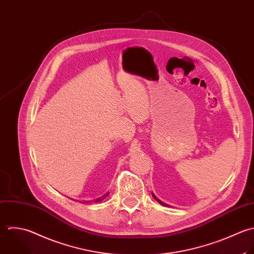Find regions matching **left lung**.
<instances>
[{"instance_id":"8db88e82","label":"left lung","mask_w":254,"mask_h":254,"mask_svg":"<svg viewBox=\"0 0 254 254\" xmlns=\"http://www.w3.org/2000/svg\"><path fill=\"white\" fill-rule=\"evenodd\" d=\"M152 196H153V198H155V199H156V201H157L159 204H161L162 206H167V204H163V203H162L160 200H158V199H157V198L154 196V194H153V193H152Z\"/></svg>"}]
</instances>
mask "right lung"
<instances>
[{
	"mask_svg": "<svg viewBox=\"0 0 254 254\" xmlns=\"http://www.w3.org/2000/svg\"><path fill=\"white\" fill-rule=\"evenodd\" d=\"M109 194H106L105 196H103V197H101V198H99V199H97V200H95V202H101V201H103L107 196H108Z\"/></svg>",
	"mask_w": 254,
	"mask_h": 254,
	"instance_id": "obj_1",
	"label": "right lung"
}]
</instances>
